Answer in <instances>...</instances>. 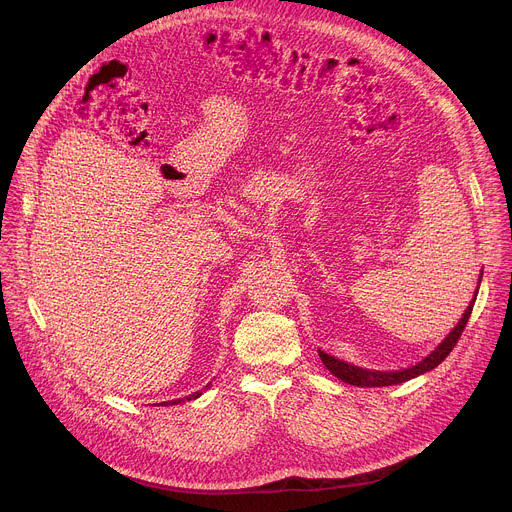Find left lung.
Segmentation results:
<instances>
[{"instance_id": "obj_1", "label": "left lung", "mask_w": 512, "mask_h": 512, "mask_svg": "<svg viewBox=\"0 0 512 512\" xmlns=\"http://www.w3.org/2000/svg\"><path fill=\"white\" fill-rule=\"evenodd\" d=\"M482 277V273H480ZM476 296H478V289H476ZM474 302L476 298H472L470 306L466 308L464 316L460 318V322L456 324V328L442 340V344L437 346L435 350H431L421 362H417L415 367H409V369H401V371H369V369H360V367H354V364H348L344 360H338L322 350H318L324 367L340 381L348 383V385H354V387H389V385H399V383H405L409 379H415L431 369H435L437 364H440L450 352L452 348L456 346V342L460 340L466 324H468V318L472 314V308H474Z\"/></svg>"}]
</instances>
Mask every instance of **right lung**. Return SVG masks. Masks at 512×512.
<instances>
[{
    "instance_id": "obj_1",
    "label": "right lung",
    "mask_w": 512,
    "mask_h": 512,
    "mask_svg": "<svg viewBox=\"0 0 512 512\" xmlns=\"http://www.w3.org/2000/svg\"><path fill=\"white\" fill-rule=\"evenodd\" d=\"M196 397H200V393L196 391V393H192V395H188L186 399H176V401H164L162 405H178V403H184V401H190V399H196Z\"/></svg>"
}]
</instances>
